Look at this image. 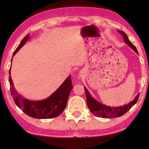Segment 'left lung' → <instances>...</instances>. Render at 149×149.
I'll use <instances>...</instances> for the list:
<instances>
[{
    "label": "left lung",
    "instance_id": "left-lung-1",
    "mask_svg": "<svg viewBox=\"0 0 149 149\" xmlns=\"http://www.w3.org/2000/svg\"><path fill=\"white\" fill-rule=\"evenodd\" d=\"M118 32L120 33L123 36L125 43L130 47L132 50H134L138 54L136 47L128 39L127 34L122 31H118ZM84 88L85 93H86L87 105L88 107H89L90 111L95 116L101 117V118H116V117H119L123 115L137 102L139 96H140V93H138L137 95L136 96L133 100L129 102L128 104H125V105L123 106L110 107L104 105V104L98 102L97 100L93 99V98L90 95V93L88 92L86 88L85 87Z\"/></svg>",
    "mask_w": 149,
    "mask_h": 149
}]
</instances>
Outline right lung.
Instances as JSON below:
<instances>
[{
	"instance_id": "add662e5",
	"label": "right lung",
	"mask_w": 149,
	"mask_h": 149,
	"mask_svg": "<svg viewBox=\"0 0 149 149\" xmlns=\"http://www.w3.org/2000/svg\"><path fill=\"white\" fill-rule=\"evenodd\" d=\"M29 38V34L24 38L20 45L15 50L13 56L16 54ZM9 74H11V67ZM9 81L10 84L11 94L13 97L16 105L28 116L39 119L54 118L62 113L65 108L70 93L73 88L71 75H70L58 89L47 99L39 101H33L25 99L18 93L17 90H15L11 75H9Z\"/></svg>"
}]
</instances>
